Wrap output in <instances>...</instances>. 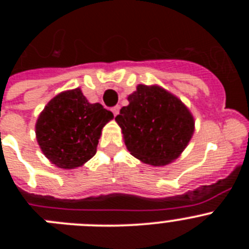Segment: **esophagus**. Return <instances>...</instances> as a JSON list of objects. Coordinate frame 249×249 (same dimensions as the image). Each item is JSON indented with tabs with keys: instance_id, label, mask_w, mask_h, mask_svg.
<instances>
[{
	"instance_id": "1",
	"label": "esophagus",
	"mask_w": 249,
	"mask_h": 249,
	"mask_svg": "<svg viewBox=\"0 0 249 249\" xmlns=\"http://www.w3.org/2000/svg\"><path fill=\"white\" fill-rule=\"evenodd\" d=\"M112 112H113L114 116H117V114L120 113V106H114V107H112Z\"/></svg>"
}]
</instances>
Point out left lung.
Masks as SVG:
<instances>
[{
	"instance_id": "8db88e82",
	"label": "left lung",
	"mask_w": 249,
	"mask_h": 249,
	"mask_svg": "<svg viewBox=\"0 0 249 249\" xmlns=\"http://www.w3.org/2000/svg\"><path fill=\"white\" fill-rule=\"evenodd\" d=\"M116 121L132 156L152 166H164L186 148L195 121L182 101L158 86L140 85L128 96Z\"/></svg>"
}]
</instances>
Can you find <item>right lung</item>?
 Here are the masks:
<instances>
[{
  "mask_svg": "<svg viewBox=\"0 0 249 249\" xmlns=\"http://www.w3.org/2000/svg\"><path fill=\"white\" fill-rule=\"evenodd\" d=\"M113 113L89 103L80 89L59 93L47 103L36 123L43 155L59 168L82 166L96 155L101 131Z\"/></svg>",
  "mask_w": 249,
  "mask_h": 249,
  "instance_id": "obj_1",
  "label": "right lung"
}]
</instances>
